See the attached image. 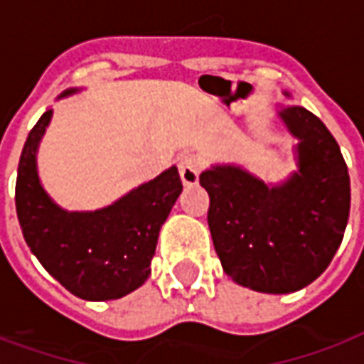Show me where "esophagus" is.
Returning <instances> with one entry per match:
<instances>
[{"mask_svg": "<svg viewBox=\"0 0 364 364\" xmlns=\"http://www.w3.org/2000/svg\"><path fill=\"white\" fill-rule=\"evenodd\" d=\"M203 169V161L196 154H183L179 158V175H181L183 185H196L198 175Z\"/></svg>", "mask_w": 364, "mask_h": 364, "instance_id": "34e87169", "label": "esophagus"}]
</instances>
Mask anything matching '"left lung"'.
<instances>
[{
	"instance_id": "1",
	"label": "left lung",
	"mask_w": 364,
	"mask_h": 364,
	"mask_svg": "<svg viewBox=\"0 0 364 364\" xmlns=\"http://www.w3.org/2000/svg\"><path fill=\"white\" fill-rule=\"evenodd\" d=\"M279 115L301 139L289 181L268 187L231 166L200 173L223 272L262 293L299 291L318 278L341 245L351 206L347 164L324 123L301 106Z\"/></svg>"
}]
</instances>
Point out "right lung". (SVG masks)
<instances>
[{
    "instance_id": "right-lung-1",
    "label": "right lung",
    "mask_w": 364,
    "mask_h": 364,
    "mask_svg": "<svg viewBox=\"0 0 364 364\" xmlns=\"http://www.w3.org/2000/svg\"><path fill=\"white\" fill-rule=\"evenodd\" d=\"M50 117L52 109L31 129L18 160L15 206L24 241L73 295L119 299L150 276L161 223L183 189L179 171L168 169L98 212H65L44 193L34 161Z\"/></svg>"
}]
</instances>
